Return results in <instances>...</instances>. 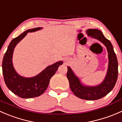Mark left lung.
I'll list each match as a JSON object with an SVG mask.
<instances>
[{
  "instance_id": "8db88e82",
  "label": "left lung",
  "mask_w": 122,
  "mask_h": 122,
  "mask_svg": "<svg viewBox=\"0 0 122 122\" xmlns=\"http://www.w3.org/2000/svg\"><path fill=\"white\" fill-rule=\"evenodd\" d=\"M86 33L88 36L98 39L103 43L108 52L109 66L106 76L100 84L96 86H84L75 75L70 67H67V77L72 93L78 97L87 100H96L110 93L115 86L118 76V62L113 47L110 41L104 37L103 33L96 29H89Z\"/></svg>"
}]
</instances>
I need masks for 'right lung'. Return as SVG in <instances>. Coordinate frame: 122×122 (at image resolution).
<instances>
[{"instance_id":"obj_1","label":"right lung","mask_w":122,"mask_h":122,"mask_svg":"<svg viewBox=\"0 0 122 122\" xmlns=\"http://www.w3.org/2000/svg\"><path fill=\"white\" fill-rule=\"evenodd\" d=\"M42 28L28 29L18 37L12 40L9 45L7 51L3 56L2 62V71L5 84L12 93L23 99L36 97L45 92L50 83V79L55 74L59 66L62 65L61 61L48 66L45 70L35 77L30 78L20 76L16 72L12 64L14 48L28 32L40 30Z\"/></svg>"}]
</instances>
